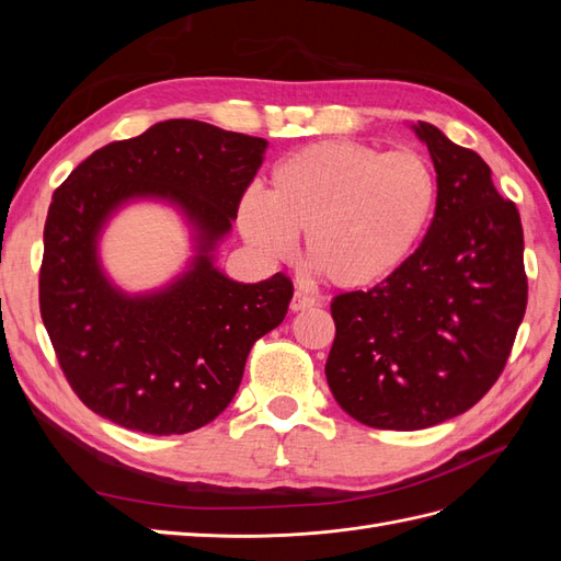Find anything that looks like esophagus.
I'll use <instances>...</instances> for the list:
<instances>
[{"label": "esophagus", "mask_w": 561, "mask_h": 561, "mask_svg": "<svg viewBox=\"0 0 561 561\" xmlns=\"http://www.w3.org/2000/svg\"><path fill=\"white\" fill-rule=\"evenodd\" d=\"M316 304V299L311 297V295H307V293H301V290H297L295 295H293V301H290V309L293 311H307V309H311Z\"/></svg>", "instance_id": "34e87169"}]
</instances>
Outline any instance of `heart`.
I'll return each mask as SVG.
<instances>
[{
  "label": "heart",
  "instance_id": "1",
  "mask_svg": "<svg viewBox=\"0 0 561 561\" xmlns=\"http://www.w3.org/2000/svg\"><path fill=\"white\" fill-rule=\"evenodd\" d=\"M435 168L416 149H381L325 140L287 154L271 171L268 192L239 201L243 239L266 260L293 254L330 285L363 290L400 271L428 233L437 208Z\"/></svg>",
  "mask_w": 561,
  "mask_h": 561
}]
</instances>
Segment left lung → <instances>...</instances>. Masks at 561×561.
<instances>
[{
	"label": "left lung",
	"mask_w": 561,
	"mask_h": 561,
	"mask_svg": "<svg viewBox=\"0 0 561 561\" xmlns=\"http://www.w3.org/2000/svg\"><path fill=\"white\" fill-rule=\"evenodd\" d=\"M437 173L426 239L393 276L332 301L325 377L355 421L421 431L463 414L494 386L526 309L524 233L491 168L433 124L412 126Z\"/></svg>",
	"instance_id": "obj_1"
}]
</instances>
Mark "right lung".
I'll return each mask as SVG.
<instances>
[{
  "instance_id": "obj_1",
  "label": "right lung",
  "mask_w": 561,
  "mask_h": 561,
  "mask_svg": "<svg viewBox=\"0 0 561 561\" xmlns=\"http://www.w3.org/2000/svg\"><path fill=\"white\" fill-rule=\"evenodd\" d=\"M268 142L171 118L79 163L44 227L39 309L79 400L128 431L182 435L222 414L252 344L278 328L293 280H231L215 266ZM159 199L191 225L195 257L180 277L130 296L104 274L99 236L124 205Z\"/></svg>"
}]
</instances>
